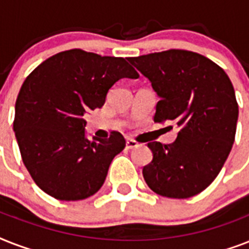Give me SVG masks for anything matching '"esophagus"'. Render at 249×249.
<instances>
[{
	"label": "esophagus",
	"instance_id": "obj_1",
	"mask_svg": "<svg viewBox=\"0 0 249 249\" xmlns=\"http://www.w3.org/2000/svg\"><path fill=\"white\" fill-rule=\"evenodd\" d=\"M138 146L136 141L133 140H128L126 141V150H133V148H136Z\"/></svg>",
	"mask_w": 249,
	"mask_h": 249
}]
</instances>
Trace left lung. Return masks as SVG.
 <instances>
[{
	"label": "left lung",
	"mask_w": 249,
	"mask_h": 249,
	"mask_svg": "<svg viewBox=\"0 0 249 249\" xmlns=\"http://www.w3.org/2000/svg\"><path fill=\"white\" fill-rule=\"evenodd\" d=\"M159 97L154 120L176 121L173 143L150 142L152 161L143 166L148 187L161 196L186 199L208 187L222 169L235 140L238 103L229 76L212 60L187 50L128 58Z\"/></svg>",
	"instance_id": "obj_1"
}]
</instances>
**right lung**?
<instances>
[{"mask_svg":"<svg viewBox=\"0 0 249 249\" xmlns=\"http://www.w3.org/2000/svg\"><path fill=\"white\" fill-rule=\"evenodd\" d=\"M137 79L126 59L72 49L58 53L25 79L15 103L14 132L21 159L42 191L83 200L101 189L124 137L86 138L85 113L101 108L112 85Z\"/></svg>","mask_w":249,"mask_h":249,"instance_id":"add662e5","label":"right lung"}]
</instances>
